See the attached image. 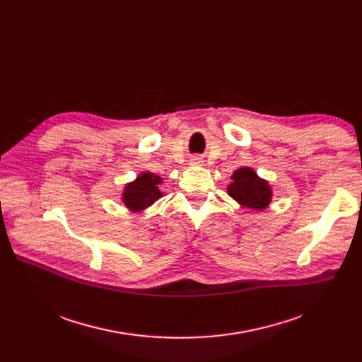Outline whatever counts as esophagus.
<instances>
[{
    "instance_id": "34e87169",
    "label": "esophagus",
    "mask_w": 362,
    "mask_h": 362,
    "mask_svg": "<svg viewBox=\"0 0 362 362\" xmlns=\"http://www.w3.org/2000/svg\"><path fill=\"white\" fill-rule=\"evenodd\" d=\"M191 165H194V167H197V165H202V158H199V157H194V158L191 160Z\"/></svg>"
}]
</instances>
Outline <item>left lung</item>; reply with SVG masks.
<instances>
[{"label": "left lung", "mask_w": 362, "mask_h": 362, "mask_svg": "<svg viewBox=\"0 0 362 362\" xmlns=\"http://www.w3.org/2000/svg\"><path fill=\"white\" fill-rule=\"evenodd\" d=\"M230 179L232 182L227 186V194L242 206L262 211L270 205L273 189L269 182L261 179L251 167H240L235 170Z\"/></svg>", "instance_id": "obj_1"}]
</instances>
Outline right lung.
Masks as SVG:
<instances>
[{"instance_id": "add662e5", "label": "right lung", "mask_w": 362, "mask_h": 362, "mask_svg": "<svg viewBox=\"0 0 362 362\" xmlns=\"http://www.w3.org/2000/svg\"><path fill=\"white\" fill-rule=\"evenodd\" d=\"M163 179L151 171H142L133 182H129L124 186L122 194V201L124 206L132 213H141L146 210L156 201L163 197L160 191V185Z\"/></svg>"}]
</instances>
